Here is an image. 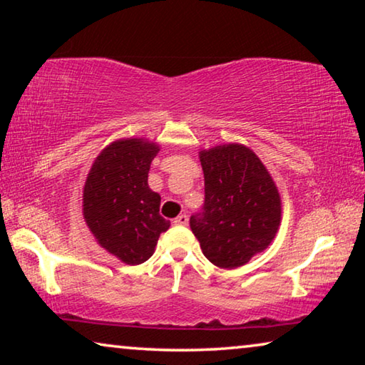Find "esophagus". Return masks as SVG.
<instances>
[{
	"mask_svg": "<svg viewBox=\"0 0 365 365\" xmlns=\"http://www.w3.org/2000/svg\"><path fill=\"white\" fill-rule=\"evenodd\" d=\"M188 224V215L187 214H180L178 217L174 219V225H187Z\"/></svg>",
	"mask_w": 365,
	"mask_h": 365,
	"instance_id": "1",
	"label": "esophagus"
}]
</instances>
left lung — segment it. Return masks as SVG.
Returning <instances> with one entry per match:
<instances>
[{"mask_svg": "<svg viewBox=\"0 0 365 365\" xmlns=\"http://www.w3.org/2000/svg\"><path fill=\"white\" fill-rule=\"evenodd\" d=\"M205 205L190 217L191 232L209 261L235 269L264 251L280 225V195L267 169L243 145L200 153Z\"/></svg>", "mask_w": 365, "mask_h": 365, "instance_id": "8db88e82", "label": "left lung"}]
</instances>
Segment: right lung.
<instances>
[{"instance_id":"obj_1","label":"right lung","mask_w":365,"mask_h":365,"mask_svg":"<svg viewBox=\"0 0 365 365\" xmlns=\"http://www.w3.org/2000/svg\"><path fill=\"white\" fill-rule=\"evenodd\" d=\"M159 146L119 140L103 150L83 188V217L104 250L128 265L148 261L170 222L159 214L160 196L148 187Z\"/></svg>"}]
</instances>
